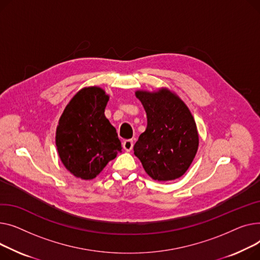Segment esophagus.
<instances>
[{"label": "esophagus", "mask_w": 260, "mask_h": 260, "mask_svg": "<svg viewBox=\"0 0 260 260\" xmlns=\"http://www.w3.org/2000/svg\"><path fill=\"white\" fill-rule=\"evenodd\" d=\"M133 141L132 140H126L124 143H123V148L126 150V151H131L132 148H133Z\"/></svg>", "instance_id": "esophagus-1"}]
</instances>
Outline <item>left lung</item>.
<instances>
[{
    "mask_svg": "<svg viewBox=\"0 0 260 260\" xmlns=\"http://www.w3.org/2000/svg\"><path fill=\"white\" fill-rule=\"evenodd\" d=\"M147 113L148 125L134 145V154L155 180L180 177L190 167L198 148L194 118L178 96L167 89L150 93L137 91Z\"/></svg>",
    "mask_w": 260,
    "mask_h": 260,
    "instance_id": "1",
    "label": "left lung"
}]
</instances>
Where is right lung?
<instances>
[{
    "label": "right lung",
    "instance_id": "obj_1",
    "mask_svg": "<svg viewBox=\"0 0 260 260\" xmlns=\"http://www.w3.org/2000/svg\"><path fill=\"white\" fill-rule=\"evenodd\" d=\"M108 100L101 88H84L59 118L55 136L58 155L79 178H94L121 150L116 130L104 114Z\"/></svg>",
    "mask_w": 260,
    "mask_h": 260
}]
</instances>
